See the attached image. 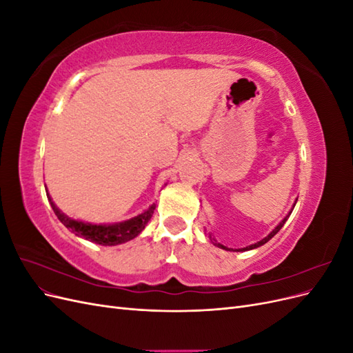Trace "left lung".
Listing matches in <instances>:
<instances>
[{
  "label": "left lung",
  "mask_w": 353,
  "mask_h": 353,
  "mask_svg": "<svg viewBox=\"0 0 353 353\" xmlns=\"http://www.w3.org/2000/svg\"><path fill=\"white\" fill-rule=\"evenodd\" d=\"M296 201H297V200H296ZM296 201H294V205H296ZM294 205H293V209H294ZM293 209H292V210H293ZM292 210L287 213V216H285V218H284V219H283V221H281V222L279 223V225H276V227H275V228H274V230H272V231H271V232L268 234V236H266L265 239H262L261 241H258V243H254V244H250V245H245V248H243V249H236V250H232V249H228V248H227V245H223V244H221V243H216V240H215V239H212V237H210V234H209V237H210V241H212L213 244H215V245H218V248H221V249H223V250H230V252H245V250H252V249H256V248H261V245H263L265 243H268V241H270V240H271V239H272V237L275 236V234H276V232H279V231H280V230L283 228V225H284V223H285V221L288 219V216H290V215H292Z\"/></svg>",
  "instance_id": "1"
}]
</instances>
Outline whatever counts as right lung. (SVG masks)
I'll return each mask as SVG.
<instances>
[{"label":"right lung","mask_w":353,"mask_h":353,"mask_svg":"<svg viewBox=\"0 0 353 353\" xmlns=\"http://www.w3.org/2000/svg\"><path fill=\"white\" fill-rule=\"evenodd\" d=\"M48 201L54 210L56 216L59 221L65 225L68 230H70L73 234H77L78 237H82L88 241H92L95 244H101V245H116V244H122L135 239L138 234H140L147 222L150 221L153 212L156 209V205L148 208L144 210L140 215H137L128 221L122 222H116V223H101V225H97V223H88V222H81V221H74L70 219L68 215H65L56 205L54 201L51 200L50 194L47 193Z\"/></svg>","instance_id":"obj_1"}]
</instances>
